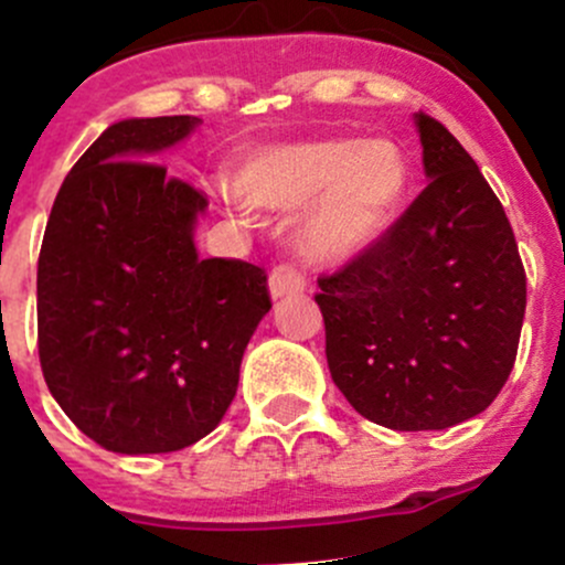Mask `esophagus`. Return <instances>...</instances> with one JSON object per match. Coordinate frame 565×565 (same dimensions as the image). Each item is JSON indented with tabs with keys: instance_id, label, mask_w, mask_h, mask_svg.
Listing matches in <instances>:
<instances>
[{
	"instance_id": "esophagus-1",
	"label": "esophagus",
	"mask_w": 565,
	"mask_h": 565,
	"mask_svg": "<svg viewBox=\"0 0 565 565\" xmlns=\"http://www.w3.org/2000/svg\"><path fill=\"white\" fill-rule=\"evenodd\" d=\"M267 287H270L273 300H281V298H289V295L303 292L306 281H303V276H300V270H295V267H289V265H281L270 273V281H267Z\"/></svg>"
}]
</instances>
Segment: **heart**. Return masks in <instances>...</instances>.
I'll return each instance as SVG.
<instances>
[{
  "mask_svg": "<svg viewBox=\"0 0 565 565\" xmlns=\"http://www.w3.org/2000/svg\"><path fill=\"white\" fill-rule=\"evenodd\" d=\"M234 193L256 210H303L295 243L303 259L339 267L381 243L411 190V162L386 137H315L245 157Z\"/></svg>",
  "mask_w": 565,
  "mask_h": 565,
  "instance_id": "1",
  "label": "heart"
}]
</instances>
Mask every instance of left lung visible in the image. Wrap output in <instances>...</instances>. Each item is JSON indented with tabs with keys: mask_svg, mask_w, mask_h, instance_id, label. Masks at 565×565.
<instances>
[{
	"mask_svg": "<svg viewBox=\"0 0 565 565\" xmlns=\"http://www.w3.org/2000/svg\"><path fill=\"white\" fill-rule=\"evenodd\" d=\"M428 188L375 248L322 276L328 370L364 419L445 430L513 370L527 278L505 210L456 137L414 115Z\"/></svg>",
	"mask_w": 565,
	"mask_h": 565,
	"instance_id": "1",
	"label": "left lung"
}]
</instances>
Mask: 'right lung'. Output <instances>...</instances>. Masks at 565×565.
<instances>
[{
  "label": "right lung",
  "instance_id": "add662e5",
  "mask_svg": "<svg viewBox=\"0 0 565 565\" xmlns=\"http://www.w3.org/2000/svg\"><path fill=\"white\" fill-rule=\"evenodd\" d=\"M195 126L193 115L107 126L65 177L38 259L49 392L87 439L126 456L212 434L270 311L262 267L201 259L206 199L157 166Z\"/></svg>",
  "mask_w": 565,
  "mask_h": 565
}]
</instances>
